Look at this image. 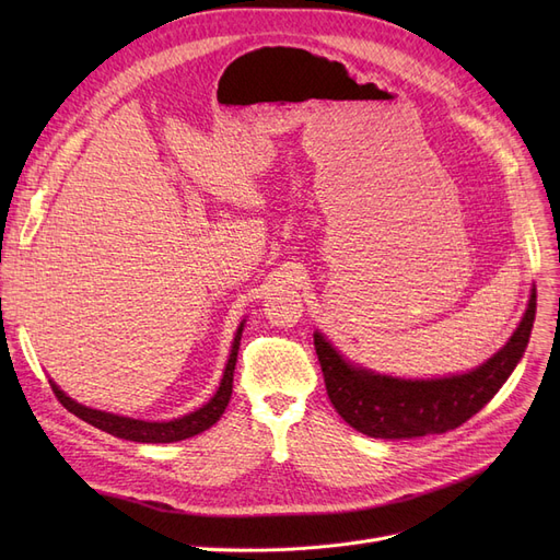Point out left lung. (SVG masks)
I'll return each mask as SVG.
<instances>
[{
	"instance_id": "8db88e82",
	"label": "left lung",
	"mask_w": 560,
	"mask_h": 560,
	"mask_svg": "<svg viewBox=\"0 0 560 560\" xmlns=\"http://www.w3.org/2000/svg\"><path fill=\"white\" fill-rule=\"evenodd\" d=\"M537 294L530 292L516 331L493 358L467 374L444 378H399L346 360L315 331V352L327 395L350 428L374 439H416L460 428L495 397L530 341Z\"/></svg>"
}]
</instances>
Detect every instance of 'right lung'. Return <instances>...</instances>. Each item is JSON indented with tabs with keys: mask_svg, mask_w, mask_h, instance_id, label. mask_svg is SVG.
I'll return each instance as SVG.
<instances>
[{
	"mask_svg": "<svg viewBox=\"0 0 560 560\" xmlns=\"http://www.w3.org/2000/svg\"><path fill=\"white\" fill-rule=\"evenodd\" d=\"M245 319L241 322V327L235 329L233 343H231V354L224 366V376L222 383H219L217 393L210 397L208 404H202L200 409L186 413L182 418L173 420H140V418H128V416H118L109 411H97L91 409V406H83L74 401L72 397H67L62 389L50 381V387H54L56 397L65 406L67 411L74 413L77 418L86 420L89 425L103 430L107 434H114L118 439H126V442H138V444H173L182 442V439L196 436L200 432L210 430L214 422L222 418L226 411L231 393H233V371H235V360H238V348H241V336H243Z\"/></svg>",
	"mask_w": 560,
	"mask_h": 560,
	"instance_id": "add662e5",
	"label": "right lung"
}]
</instances>
